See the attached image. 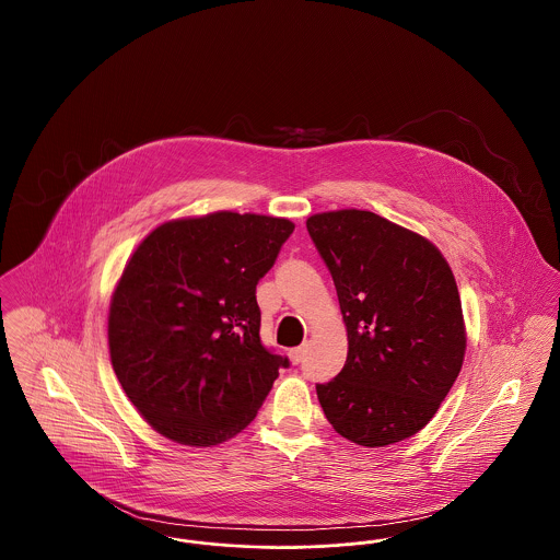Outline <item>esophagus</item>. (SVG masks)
Returning a JSON list of instances; mask_svg holds the SVG:
<instances>
[{"instance_id":"1","label":"esophagus","mask_w":560,"mask_h":560,"mask_svg":"<svg viewBox=\"0 0 560 560\" xmlns=\"http://www.w3.org/2000/svg\"><path fill=\"white\" fill-rule=\"evenodd\" d=\"M290 359H292L293 365L302 363V359H304V347L292 348V350H290Z\"/></svg>"}]
</instances>
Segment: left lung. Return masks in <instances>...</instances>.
Wrapping results in <instances>:
<instances>
[{
	"label": "left lung",
	"instance_id": "left-lung-1",
	"mask_svg": "<svg viewBox=\"0 0 560 560\" xmlns=\"http://www.w3.org/2000/svg\"><path fill=\"white\" fill-rule=\"evenodd\" d=\"M306 229L348 331L342 372L317 384L325 418L357 445L399 443L427 427L462 370L452 268L430 241L377 213H317Z\"/></svg>",
	"mask_w": 560,
	"mask_h": 560
}]
</instances>
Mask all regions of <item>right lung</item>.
<instances>
[{
    "mask_svg": "<svg viewBox=\"0 0 560 560\" xmlns=\"http://www.w3.org/2000/svg\"><path fill=\"white\" fill-rule=\"evenodd\" d=\"M293 224L215 212L158 226L138 245L108 311L115 375L163 436L210 447L247 427L290 359L260 340L256 285Z\"/></svg>",
    "mask_w": 560,
    "mask_h": 560,
    "instance_id": "1",
    "label": "right lung"
}]
</instances>
